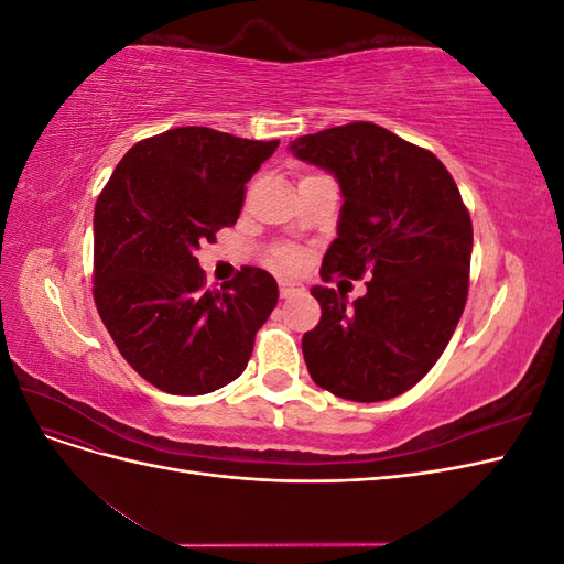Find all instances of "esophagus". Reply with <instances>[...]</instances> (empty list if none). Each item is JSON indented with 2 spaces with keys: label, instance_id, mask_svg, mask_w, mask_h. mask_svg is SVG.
<instances>
[{
  "label": "esophagus",
  "instance_id": "obj_1",
  "mask_svg": "<svg viewBox=\"0 0 564 564\" xmlns=\"http://www.w3.org/2000/svg\"><path fill=\"white\" fill-rule=\"evenodd\" d=\"M305 292V286L296 280H280V296L282 299H292V296H299Z\"/></svg>",
  "mask_w": 564,
  "mask_h": 564
}]
</instances>
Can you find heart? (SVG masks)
<instances>
[{"instance_id": "b5f03b06", "label": "heart", "mask_w": 564, "mask_h": 564, "mask_svg": "<svg viewBox=\"0 0 564 564\" xmlns=\"http://www.w3.org/2000/svg\"><path fill=\"white\" fill-rule=\"evenodd\" d=\"M278 263H280L282 268H296V265H299V253H294V251H282V253L278 256Z\"/></svg>"}]
</instances>
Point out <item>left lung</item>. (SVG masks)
Returning <instances> with one entry per match:
<instances>
[{
    "instance_id": "8db88e82",
    "label": "left lung",
    "mask_w": 564,
    "mask_h": 564,
    "mask_svg": "<svg viewBox=\"0 0 564 564\" xmlns=\"http://www.w3.org/2000/svg\"><path fill=\"white\" fill-rule=\"evenodd\" d=\"M289 150L329 172L344 197L322 280L371 278L352 303L313 286L322 317L301 340L311 377L352 402L402 395L440 360L466 305L473 226L458 187L433 152L371 122Z\"/></svg>"
}]
</instances>
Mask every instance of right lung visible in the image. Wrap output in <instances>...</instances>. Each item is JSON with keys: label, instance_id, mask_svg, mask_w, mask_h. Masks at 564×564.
<instances>
[{"label": "right lung", "instance_id": "right-lung-1", "mask_svg": "<svg viewBox=\"0 0 564 564\" xmlns=\"http://www.w3.org/2000/svg\"><path fill=\"white\" fill-rule=\"evenodd\" d=\"M280 141L181 127L135 143L94 212V299L124 360L172 395H204L245 371L278 305L261 268L204 289L195 251L237 224L245 183Z\"/></svg>", "mask_w": 564, "mask_h": 564}]
</instances>
